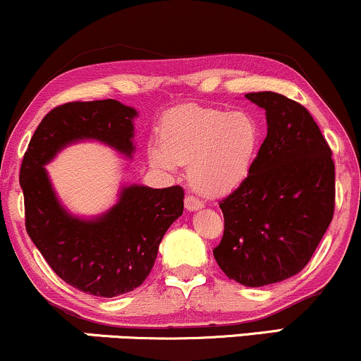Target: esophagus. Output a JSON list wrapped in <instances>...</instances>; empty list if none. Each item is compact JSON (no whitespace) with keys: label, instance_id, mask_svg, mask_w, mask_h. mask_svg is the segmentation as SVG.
Segmentation results:
<instances>
[{"label":"esophagus","instance_id":"1","mask_svg":"<svg viewBox=\"0 0 361 361\" xmlns=\"http://www.w3.org/2000/svg\"><path fill=\"white\" fill-rule=\"evenodd\" d=\"M184 204H185V209L188 211H197V209H201L202 206V201H199L197 197H194V196H188L184 199Z\"/></svg>","mask_w":361,"mask_h":361}]
</instances>
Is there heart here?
Listing matches in <instances>:
<instances>
[{
    "mask_svg": "<svg viewBox=\"0 0 361 361\" xmlns=\"http://www.w3.org/2000/svg\"><path fill=\"white\" fill-rule=\"evenodd\" d=\"M159 135L160 143L148 145L150 164L160 171L189 164V184L207 197L226 196L248 179L264 140L253 114L194 104L165 114Z\"/></svg>",
    "mask_w": 361,
    "mask_h": 361,
    "instance_id": "b5f03b06",
    "label": "heart"
}]
</instances>
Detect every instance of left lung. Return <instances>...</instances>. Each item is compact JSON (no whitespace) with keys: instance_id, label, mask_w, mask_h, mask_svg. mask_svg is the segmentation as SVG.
<instances>
[{"instance_id":"8db88e82","label":"left lung","mask_w":361,"mask_h":361,"mask_svg":"<svg viewBox=\"0 0 361 361\" xmlns=\"http://www.w3.org/2000/svg\"><path fill=\"white\" fill-rule=\"evenodd\" d=\"M265 109L267 137L248 179L219 201L224 233L213 250L233 281L264 287L299 274L334 213V162L302 104L279 92H250Z\"/></svg>"}]
</instances>
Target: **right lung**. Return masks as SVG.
I'll use <instances>...</instances> for the list:
<instances>
[{
    "mask_svg": "<svg viewBox=\"0 0 361 361\" xmlns=\"http://www.w3.org/2000/svg\"><path fill=\"white\" fill-rule=\"evenodd\" d=\"M137 114L116 99L57 106L38 125L20 169L28 236L63 282L97 298L145 282L165 231L184 211V189L125 185L111 209L82 219L61 204L45 165L80 140H97L131 159Z\"/></svg>",
    "mask_w": 361,
    "mask_h": 361,
    "instance_id": "add662e5",
    "label": "right lung"
}]
</instances>
